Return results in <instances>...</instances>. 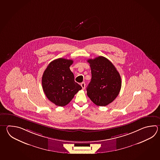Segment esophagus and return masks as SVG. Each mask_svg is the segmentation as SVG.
Here are the masks:
<instances>
[{"label": "esophagus", "instance_id": "obj_1", "mask_svg": "<svg viewBox=\"0 0 160 160\" xmlns=\"http://www.w3.org/2000/svg\"><path fill=\"white\" fill-rule=\"evenodd\" d=\"M81 86H82V88L83 89H85V82H82V83H81Z\"/></svg>", "mask_w": 160, "mask_h": 160}]
</instances>
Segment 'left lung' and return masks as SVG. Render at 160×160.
<instances>
[{
  "label": "left lung",
  "instance_id": "left-lung-1",
  "mask_svg": "<svg viewBox=\"0 0 160 160\" xmlns=\"http://www.w3.org/2000/svg\"><path fill=\"white\" fill-rule=\"evenodd\" d=\"M91 81L87 88V95L98 106H106L117 98L121 87V79L114 65L103 56L89 59Z\"/></svg>",
  "mask_w": 160,
  "mask_h": 160
}]
</instances>
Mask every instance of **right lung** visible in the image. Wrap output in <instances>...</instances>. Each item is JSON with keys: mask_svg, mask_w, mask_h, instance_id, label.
Here are the masks:
<instances>
[{"mask_svg": "<svg viewBox=\"0 0 160 160\" xmlns=\"http://www.w3.org/2000/svg\"><path fill=\"white\" fill-rule=\"evenodd\" d=\"M72 60L59 58L49 63L42 76V87L48 99L59 107L68 104L82 87L75 82L69 67Z\"/></svg>", "mask_w": 160, "mask_h": 160, "instance_id": "obj_1", "label": "right lung"}]
</instances>
